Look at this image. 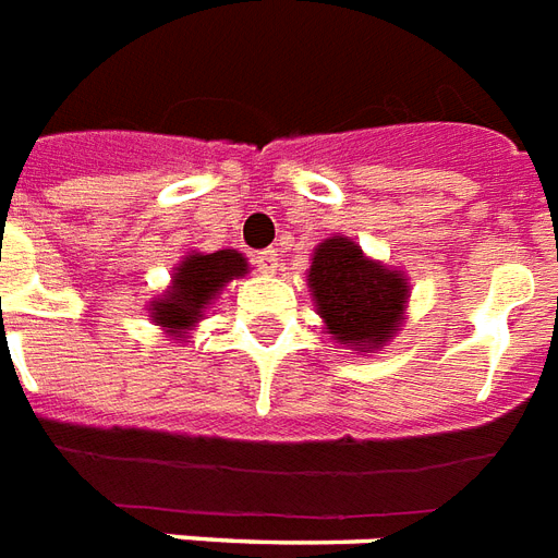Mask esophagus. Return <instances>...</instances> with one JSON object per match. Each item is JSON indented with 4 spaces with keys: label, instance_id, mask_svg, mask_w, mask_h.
Here are the masks:
<instances>
[{
    "label": "esophagus",
    "instance_id": "34e87169",
    "mask_svg": "<svg viewBox=\"0 0 558 558\" xmlns=\"http://www.w3.org/2000/svg\"><path fill=\"white\" fill-rule=\"evenodd\" d=\"M254 263H257L259 271L271 275V271L278 268V251H275V247H266V251H259L257 257H254Z\"/></svg>",
    "mask_w": 558,
    "mask_h": 558
}]
</instances>
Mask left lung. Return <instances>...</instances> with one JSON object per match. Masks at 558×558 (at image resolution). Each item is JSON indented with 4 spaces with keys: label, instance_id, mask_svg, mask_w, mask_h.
<instances>
[{
    "label": "left lung",
    "instance_id": "obj_1",
    "mask_svg": "<svg viewBox=\"0 0 558 558\" xmlns=\"http://www.w3.org/2000/svg\"><path fill=\"white\" fill-rule=\"evenodd\" d=\"M307 287L328 333L354 352H375L402 328L408 278L366 257L349 236L319 242Z\"/></svg>",
    "mask_w": 558,
    "mask_h": 558
}]
</instances>
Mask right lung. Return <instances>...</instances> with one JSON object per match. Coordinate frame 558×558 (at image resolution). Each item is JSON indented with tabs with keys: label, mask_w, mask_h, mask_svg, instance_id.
I'll return each instance as SVG.
<instances>
[{
	"label": "right lung",
	"mask_w": 558,
	"mask_h": 558,
	"mask_svg": "<svg viewBox=\"0 0 558 558\" xmlns=\"http://www.w3.org/2000/svg\"><path fill=\"white\" fill-rule=\"evenodd\" d=\"M247 275V259L239 251L216 254H189L174 268L171 287L162 299L150 301V319L171 337H185L204 319L206 307L216 301L230 280Z\"/></svg>",
	"instance_id": "right-lung-1"
}]
</instances>
